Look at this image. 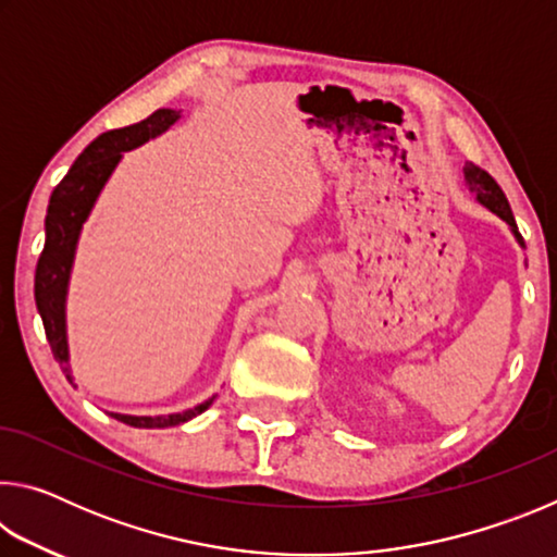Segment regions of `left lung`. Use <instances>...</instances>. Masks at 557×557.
<instances>
[{"instance_id":"left-lung-1","label":"left lung","mask_w":557,"mask_h":557,"mask_svg":"<svg viewBox=\"0 0 557 557\" xmlns=\"http://www.w3.org/2000/svg\"><path fill=\"white\" fill-rule=\"evenodd\" d=\"M465 184H467L469 191L476 196L479 203L486 206L488 211L496 213L498 219L508 223V228H511L518 245H521V248H525L521 233H518V225H516V219H513V213H511V206H508L506 194L502 191V186L494 182V176L486 174L482 166L467 162V166H465Z\"/></svg>"}]
</instances>
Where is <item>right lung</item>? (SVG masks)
I'll return each instance as SVG.
<instances>
[{
	"label": "right lung",
	"instance_id": "right-lung-1",
	"mask_svg": "<svg viewBox=\"0 0 557 557\" xmlns=\"http://www.w3.org/2000/svg\"><path fill=\"white\" fill-rule=\"evenodd\" d=\"M182 117L176 110L162 108L149 115L147 120L137 122V125L102 132L98 139L83 149L75 159L69 174L61 178V184L53 188L49 211H46V243L44 252L36 265L34 277V297L36 309H39L41 322L46 329V338H49L53 358L65 373V379L73 383L71 373V356H69V334H65V295H69V282L73 270L75 248H78V238L83 231V223L96 206L102 186L115 172L120 164L122 152H129L139 145L149 143L166 132L174 122ZM213 398L203 400L191 410L174 412V414H122L110 412L112 418L125 422L132 428H174L188 422L196 414L209 410Z\"/></svg>",
	"mask_w": 557,
	"mask_h": 557
}]
</instances>
